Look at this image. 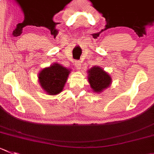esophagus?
Returning <instances> with one entry per match:
<instances>
[{"label":"esophagus","mask_w":154,"mask_h":154,"mask_svg":"<svg viewBox=\"0 0 154 154\" xmlns=\"http://www.w3.org/2000/svg\"><path fill=\"white\" fill-rule=\"evenodd\" d=\"M81 62L80 61H75V68L77 69H81Z\"/></svg>","instance_id":"34e87169"}]
</instances>
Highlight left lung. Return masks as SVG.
Here are the masks:
<instances>
[{
  "label": "left lung",
  "instance_id": "8db88e82",
  "mask_svg": "<svg viewBox=\"0 0 154 154\" xmlns=\"http://www.w3.org/2000/svg\"><path fill=\"white\" fill-rule=\"evenodd\" d=\"M88 82L95 93H101L112 83V78L109 73L98 66H94L88 70Z\"/></svg>",
  "mask_w": 154,
  "mask_h": 154
}]
</instances>
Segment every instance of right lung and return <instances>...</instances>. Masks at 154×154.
<instances>
[{"label":"right lung","instance_id":"right-lung-1","mask_svg":"<svg viewBox=\"0 0 154 154\" xmlns=\"http://www.w3.org/2000/svg\"><path fill=\"white\" fill-rule=\"evenodd\" d=\"M71 69L60 63H53L42 69L38 78L42 88L49 95H57L60 93L68 79Z\"/></svg>","mask_w":154,"mask_h":154}]
</instances>
